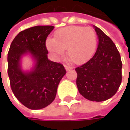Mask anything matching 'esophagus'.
<instances>
[{
	"instance_id": "esophagus-1",
	"label": "esophagus",
	"mask_w": 130,
	"mask_h": 130,
	"mask_svg": "<svg viewBox=\"0 0 130 130\" xmlns=\"http://www.w3.org/2000/svg\"><path fill=\"white\" fill-rule=\"evenodd\" d=\"M65 70H66V71H69L72 69V67H70V66H68V65H65Z\"/></svg>"
}]
</instances>
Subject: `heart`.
I'll list each match as a JSON object with an SVG mask.
<instances>
[{
	"label": "heart",
	"mask_w": 130,
	"mask_h": 130,
	"mask_svg": "<svg viewBox=\"0 0 130 130\" xmlns=\"http://www.w3.org/2000/svg\"><path fill=\"white\" fill-rule=\"evenodd\" d=\"M98 44L95 30L89 27L70 26L57 30L54 38L46 40V46L56 58L64 54L66 48L69 59L76 64L87 61L93 56Z\"/></svg>",
	"instance_id": "1"
}]
</instances>
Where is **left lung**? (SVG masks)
Masks as SVG:
<instances>
[{"label": "left lung", "instance_id": "1", "mask_svg": "<svg viewBox=\"0 0 130 130\" xmlns=\"http://www.w3.org/2000/svg\"><path fill=\"white\" fill-rule=\"evenodd\" d=\"M98 39L95 54L75 69L76 86L87 100L102 102L114 95L122 81L120 55L111 39L93 25Z\"/></svg>", "mask_w": 130, "mask_h": 130}]
</instances>
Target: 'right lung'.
<instances>
[{
  "mask_svg": "<svg viewBox=\"0 0 130 130\" xmlns=\"http://www.w3.org/2000/svg\"><path fill=\"white\" fill-rule=\"evenodd\" d=\"M53 26H37L19 33L7 54V73L14 95L27 108H45L54 100L60 80L65 76L64 66L48 58L46 40ZM29 56L32 68L24 70L23 58Z\"/></svg>",
  "mask_w": 130,
  "mask_h": 130,
  "instance_id": "right-lung-1",
  "label": "right lung"
}]
</instances>
